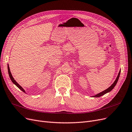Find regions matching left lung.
<instances>
[{
    "instance_id": "obj_1",
    "label": "left lung",
    "mask_w": 132,
    "mask_h": 132,
    "mask_svg": "<svg viewBox=\"0 0 132 132\" xmlns=\"http://www.w3.org/2000/svg\"><path fill=\"white\" fill-rule=\"evenodd\" d=\"M120 72H121V70H120V71H119V74H118V75L117 78H116L115 81L112 84V86H110L108 88H107V89H106V90H105L102 92L101 93H99V94H97L93 96V97H100V96H101L103 95H104L105 94H106V93H108V92H110V91H111V90H112V89L114 88V87L116 86V84H117V82H118V81L119 78V76H120Z\"/></svg>"
}]
</instances>
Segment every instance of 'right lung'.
<instances>
[{"instance_id": "1", "label": "right lung", "mask_w": 132, "mask_h": 132, "mask_svg": "<svg viewBox=\"0 0 132 132\" xmlns=\"http://www.w3.org/2000/svg\"><path fill=\"white\" fill-rule=\"evenodd\" d=\"M7 69H8V72H9V75L10 78V79H11V80L12 81V82L15 84V85L18 88H19L21 90L23 91L24 93H25V91L24 90V89L22 87H21L16 81H15L14 80V79L13 78V76H12V74H11V71H10V68H9V64H8V65H7Z\"/></svg>"}]
</instances>
